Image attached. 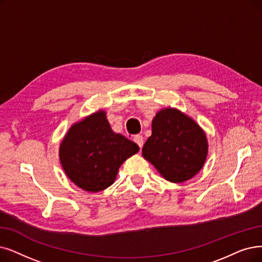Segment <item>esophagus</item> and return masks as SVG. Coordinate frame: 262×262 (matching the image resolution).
<instances>
[{
	"label": "esophagus",
	"instance_id": "esophagus-1",
	"mask_svg": "<svg viewBox=\"0 0 262 262\" xmlns=\"http://www.w3.org/2000/svg\"><path fill=\"white\" fill-rule=\"evenodd\" d=\"M133 141H134L135 143H137V144L139 145V147H140V148H142V147H143L144 140H143V137H142V135H140V134L135 135V137L133 138Z\"/></svg>",
	"mask_w": 262,
	"mask_h": 262
}]
</instances>
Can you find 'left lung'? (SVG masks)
<instances>
[{"mask_svg":"<svg viewBox=\"0 0 262 262\" xmlns=\"http://www.w3.org/2000/svg\"><path fill=\"white\" fill-rule=\"evenodd\" d=\"M207 149L200 125L181 111L167 107L156 114L142 152L166 181L183 183L202 169Z\"/></svg>","mask_w":262,"mask_h":262,"instance_id":"obj_1","label":"left lung"}]
</instances>
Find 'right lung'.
Segmentation results:
<instances>
[{"label":"right lung","instance_id":"1","mask_svg":"<svg viewBox=\"0 0 262 262\" xmlns=\"http://www.w3.org/2000/svg\"><path fill=\"white\" fill-rule=\"evenodd\" d=\"M139 149L134 142L113 132L106 113L99 111L72 125L60 145L59 157L73 183L98 192L115 182L120 165Z\"/></svg>","mask_w":262,"mask_h":262}]
</instances>
